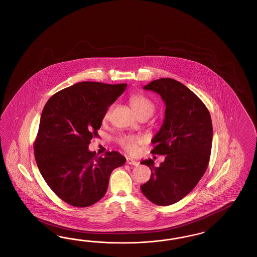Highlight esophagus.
Wrapping results in <instances>:
<instances>
[{"mask_svg": "<svg viewBox=\"0 0 257 257\" xmlns=\"http://www.w3.org/2000/svg\"><path fill=\"white\" fill-rule=\"evenodd\" d=\"M126 163L127 164H129V165H134V166H139L140 165V162H138V161H136V160H132V159H127L126 160Z\"/></svg>", "mask_w": 257, "mask_h": 257, "instance_id": "34e87169", "label": "esophagus"}]
</instances>
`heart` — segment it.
<instances>
[{"label":"heart","mask_w":257,"mask_h":257,"mask_svg":"<svg viewBox=\"0 0 257 257\" xmlns=\"http://www.w3.org/2000/svg\"><path fill=\"white\" fill-rule=\"evenodd\" d=\"M130 104L133 108L135 113L139 115H148L151 116L155 111V105L150 98L145 97L144 95H133L130 97ZM109 107L104 114V119H106L110 114ZM141 143V139L135 136H124L118 139V144L123 148L124 150L129 153H135L138 149V145Z\"/></svg>","instance_id":"1"}]
</instances>
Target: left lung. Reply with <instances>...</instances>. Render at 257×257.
<instances>
[{
    "label": "left lung",
    "mask_w": 257,
    "mask_h": 257,
    "mask_svg": "<svg viewBox=\"0 0 257 257\" xmlns=\"http://www.w3.org/2000/svg\"><path fill=\"white\" fill-rule=\"evenodd\" d=\"M143 89L160 94L166 105L163 124L151 142V153L164 155L165 160L159 167L151 159L141 162L152 172L141 189L151 202L168 206L186 196L203 177L212 150V118L202 100L177 80L159 79Z\"/></svg>",
    "instance_id": "obj_1"
}]
</instances>
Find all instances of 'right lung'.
Returning a JSON list of instances; mask_svg holds the SVG:
<instances>
[{
  "label": "right lung",
  "mask_w": 257,
  "mask_h": 257,
  "mask_svg": "<svg viewBox=\"0 0 257 257\" xmlns=\"http://www.w3.org/2000/svg\"><path fill=\"white\" fill-rule=\"evenodd\" d=\"M126 85L82 81L57 92L46 102L34 155L45 182L64 202L80 208L96 203L106 193L112 171L125 163L115 151L97 157L88 146L98 137L108 107Z\"/></svg>",
  "instance_id": "obj_1"
}]
</instances>
